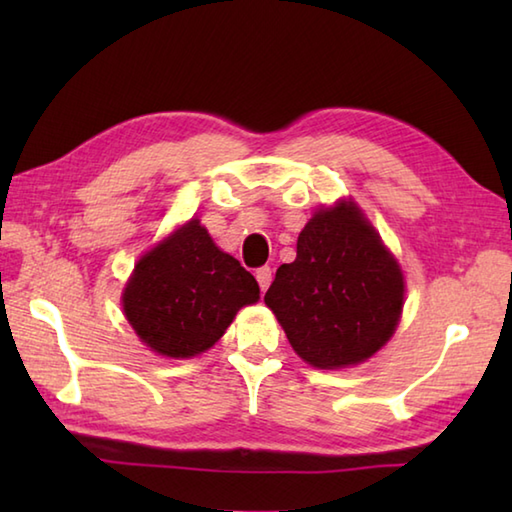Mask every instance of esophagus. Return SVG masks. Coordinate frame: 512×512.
I'll return each instance as SVG.
<instances>
[{"mask_svg": "<svg viewBox=\"0 0 512 512\" xmlns=\"http://www.w3.org/2000/svg\"><path fill=\"white\" fill-rule=\"evenodd\" d=\"M255 277L259 281V288H262V292H266L268 286H270V281H273V270H270V266H262V268H257Z\"/></svg>", "mask_w": 512, "mask_h": 512, "instance_id": "esophagus-1", "label": "esophagus"}]
</instances>
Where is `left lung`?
Masks as SVG:
<instances>
[{"instance_id": "8db88e82", "label": "left lung", "mask_w": 512, "mask_h": 512, "mask_svg": "<svg viewBox=\"0 0 512 512\" xmlns=\"http://www.w3.org/2000/svg\"><path fill=\"white\" fill-rule=\"evenodd\" d=\"M288 341L319 369L358 365L394 334L405 277L352 200L319 209L297 239V259L266 292Z\"/></svg>"}]
</instances>
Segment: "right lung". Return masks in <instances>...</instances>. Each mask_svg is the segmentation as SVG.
Here are the masks:
<instances>
[{
	"label": "right lung",
	"mask_w": 512,
	"mask_h": 512,
	"mask_svg": "<svg viewBox=\"0 0 512 512\" xmlns=\"http://www.w3.org/2000/svg\"><path fill=\"white\" fill-rule=\"evenodd\" d=\"M257 299L255 277L193 217L138 259L123 310L156 354L191 358L220 341L237 310Z\"/></svg>",
	"instance_id": "1"
}]
</instances>
